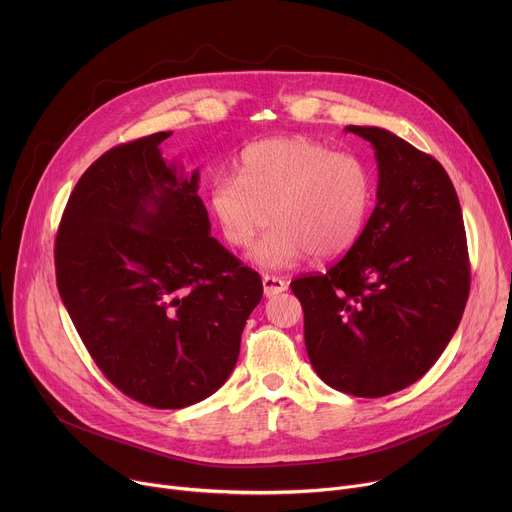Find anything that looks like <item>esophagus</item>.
<instances>
[{
	"label": "esophagus",
	"instance_id": "obj_1",
	"mask_svg": "<svg viewBox=\"0 0 512 512\" xmlns=\"http://www.w3.org/2000/svg\"><path fill=\"white\" fill-rule=\"evenodd\" d=\"M287 289V283L281 279V277H275V275H263V291L267 298H273L277 294H281V291Z\"/></svg>",
	"mask_w": 512,
	"mask_h": 512
}]
</instances>
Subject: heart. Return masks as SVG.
Masks as SVG:
<instances>
[{
    "instance_id": "heart-1",
    "label": "heart",
    "mask_w": 512,
    "mask_h": 512,
    "mask_svg": "<svg viewBox=\"0 0 512 512\" xmlns=\"http://www.w3.org/2000/svg\"><path fill=\"white\" fill-rule=\"evenodd\" d=\"M371 202L369 168L306 137L249 143L239 178L221 176L210 188L212 212L231 245L249 247L271 223L251 251L265 269L294 267L308 255H346L367 227Z\"/></svg>"
}]
</instances>
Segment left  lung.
I'll use <instances>...</instances> for the list:
<instances>
[{
	"label": "left lung",
	"mask_w": 512,
	"mask_h": 512,
	"mask_svg": "<svg viewBox=\"0 0 512 512\" xmlns=\"http://www.w3.org/2000/svg\"><path fill=\"white\" fill-rule=\"evenodd\" d=\"M346 131L375 148L377 206L336 265L289 285L318 377L385 397L421 379L458 330L470 291L466 231L440 162L383 127Z\"/></svg>",
	"instance_id": "obj_1"
}]
</instances>
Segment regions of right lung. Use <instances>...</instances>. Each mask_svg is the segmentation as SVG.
I'll list each match as a JSON object with an SVG mask.
<instances>
[{"label":"right lung","instance_id":"1","mask_svg":"<svg viewBox=\"0 0 512 512\" xmlns=\"http://www.w3.org/2000/svg\"><path fill=\"white\" fill-rule=\"evenodd\" d=\"M172 131L103 154L64 208L54 263L62 304L127 397L182 409L231 377L259 273L210 235L200 174L166 162Z\"/></svg>","mask_w":512,"mask_h":512}]
</instances>
